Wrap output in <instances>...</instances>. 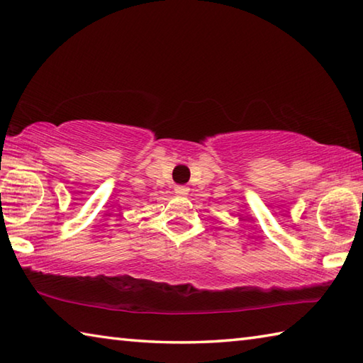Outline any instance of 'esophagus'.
Here are the masks:
<instances>
[{"label": "esophagus", "instance_id": "esophagus-1", "mask_svg": "<svg viewBox=\"0 0 363 363\" xmlns=\"http://www.w3.org/2000/svg\"><path fill=\"white\" fill-rule=\"evenodd\" d=\"M174 194H176V195H181V196H186V195L189 194V187H186V186H177V187L174 189Z\"/></svg>", "mask_w": 363, "mask_h": 363}]
</instances>
